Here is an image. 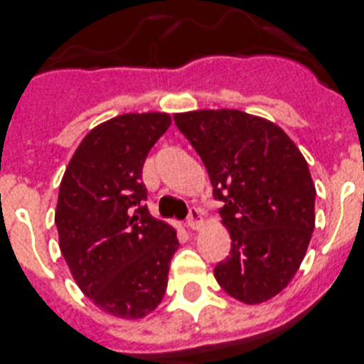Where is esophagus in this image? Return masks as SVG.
Wrapping results in <instances>:
<instances>
[{
  "label": "esophagus",
  "instance_id": "34e87169",
  "mask_svg": "<svg viewBox=\"0 0 364 364\" xmlns=\"http://www.w3.org/2000/svg\"><path fill=\"white\" fill-rule=\"evenodd\" d=\"M200 224H201V210L198 209V207H191L187 216V225L191 229H196L200 228Z\"/></svg>",
  "mask_w": 364,
  "mask_h": 364
}]
</instances>
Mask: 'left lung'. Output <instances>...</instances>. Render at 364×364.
<instances>
[{
	"label": "left lung",
	"mask_w": 364,
	"mask_h": 364,
	"mask_svg": "<svg viewBox=\"0 0 364 364\" xmlns=\"http://www.w3.org/2000/svg\"><path fill=\"white\" fill-rule=\"evenodd\" d=\"M173 122L205 164L231 235L216 281L244 304L270 300L294 277L314 229L316 191L304 155L276 124L235 109Z\"/></svg>",
	"instance_id": "obj_1"
}]
</instances>
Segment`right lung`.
I'll use <instances>...</instances> for the list:
<instances>
[{
  "label": "right lung",
  "mask_w": 364,
  "mask_h": 364,
  "mask_svg": "<svg viewBox=\"0 0 364 364\" xmlns=\"http://www.w3.org/2000/svg\"><path fill=\"white\" fill-rule=\"evenodd\" d=\"M172 120L122 114L94 127L75 149L59 188L55 224L79 289L120 318H142L163 300L179 240L149 215L142 168Z\"/></svg>",
  "instance_id": "1"
}]
</instances>
